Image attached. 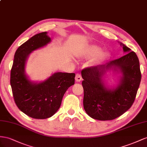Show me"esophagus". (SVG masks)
<instances>
[{"label":"esophagus","mask_w":147,"mask_h":147,"mask_svg":"<svg viewBox=\"0 0 147 147\" xmlns=\"http://www.w3.org/2000/svg\"><path fill=\"white\" fill-rule=\"evenodd\" d=\"M75 80H76L77 82H80L82 80V76L81 74L77 73L76 74V76H75Z\"/></svg>","instance_id":"1"}]
</instances>
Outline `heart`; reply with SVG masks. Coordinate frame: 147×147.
I'll return each instance as SVG.
<instances>
[{
	"label": "heart",
	"mask_w": 147,
	"mask_h": 147,
	"mask_svg": "<svg viewBox=\"0 0 147 147\" xmlns=\"http://www.w3.org/2000/svg\"><path fill=\"white\" fill-rule=\"evenodd\" d=\"M98 52H99V49L97 47H96V46H92V47H90V48L89 49V51H88V52L87 53V56L94 55L95 54L97 53ZM103 55H104L102 53H98L96 55L95 60H98L100 59H101L103 57Z\"/></svg>",
	"instance_id": "obj_1"
}]
</instances>
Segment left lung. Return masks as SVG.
I'll list each match as a JSON object with an SVG mask.
<instances>
[{"label":"left lung","mask_w":147,"mask_h":147,"mask_svg":"<svg viewBox=\"0 0 147 147\" xmlns=\"http://www.w3.org/2000/svg\"><path fill=\"white\" fill-rule=\"evenodd\" d=\"M123 45L126 55L105 65L91 66L81 71L84 89V108L91 118L100 121L113 120L123 115L132 105L141 81L139 60L136 53ZM118 68L123 74L120 84L108 90L102 77L107 69Z\"/></svg>","instance_id":"1"}]
</instances>
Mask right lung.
Instances as JSON below:
<instances>
[{"label":"right lung","mask_w":147,"mask_h":147,"mask_svg":"<svg viewBox=\"0 0 147 147\" xmlns=\"http://www.w3.org/2000/svg\"><path fill=\"white\" fill-rule=\"evenodd\" d=\"M50 40L46 32L31 37L16 50L11 69L10 85L16 106L24 114L34 119L52 116L59 109L67 89L74 84V73H56L38 84L31 82L24 74L29 54Z\"/></svg>","instance_id":"right-lung-1"}]
</instances>
